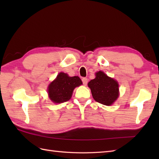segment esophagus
<instances>
[{
    "label": "esophagus",
    "instance_id": "1",
    "mask_svg": "<svg viewBox=\"0 0 159 159\" xmlns=\"http://www.w3.org/2000/svg\"><path fill=\"white\" fill-rule=\"evenodd\" d=\"M82 81L84 85H87V83H88V80H87V78H83L82 79Z\"/></svg>",
    "mask_w": 159,
    "mask_h": 159
}]
</instances>
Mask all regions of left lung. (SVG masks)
<instances>
[{
	"label": "left lung",
	"instance_id": "obj_1",
	"mask_svg": "<svg viewBox=\"0 0 159 159\" xmlns=\"http://www.w3.org/2000/svg\"><path fill=\"white\" fill-rule=\"evenodd\" d=\"M88 87L93 99L104 105H111L119 96L117 82L102 71L96 72V78L88 83Z\"/></svg>",
	"mask_w": 159,
	"mask_h": 159
}]
</instances>
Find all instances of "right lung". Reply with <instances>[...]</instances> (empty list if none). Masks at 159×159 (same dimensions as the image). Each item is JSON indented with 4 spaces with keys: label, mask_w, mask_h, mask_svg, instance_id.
<instances>
[{
    "label": "right lung",
    "mask_w": 159,
    "mask_h": 159,
    "mask_svg": "<svg viewBox=\"0 0 159 159\" xmlns=\"http://www.w3.org/2000/svg\"><path fill=\"white\" fill-rule=\"evenodd\" d=\"M82 83L79 76L70 77L67 74L61 72L48 86L50 99L55 103L68 101L72 97L74 88L82 85Z\"/></svg>",
    "instance_id": "add662e5"
}]
</instances>
